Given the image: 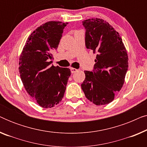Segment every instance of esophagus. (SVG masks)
Listing matches in <instances>:
<instances>
[{
  "mask_svg": "<svg viewBox=\"0 0 147 147\" xmlns=\"http://www.w3.org/2000/svg\"><path fill=\"white\" fill-rule=\"evenodd\" d=\"M70 69H71V71L72 74H74V73H76V71H78V69H76V68L71 67V68H70Z\"/></svg>",
  "mask_w": 147,
  "mask_h": 147,
  "instance_id": "esophagus-1",
  "label": "esophagus"
}]
</instances>
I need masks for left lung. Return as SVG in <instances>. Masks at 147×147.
Here are the masks:
<instances>
[{
	"instance_id": "8db88e82",
	"label": "left lung",
	"mask_w": 147,
	"mask_h": 147,
	"mask_svg": "<svg viewBox=\"0 0 147 147\" xmlns=\"http://www.w3.org/2000/svg\"><path fill=\"white\" fill-rule=\"evenodd\" d=\"M82 25L86 47L97 55L94 69L84 71L82 89L92 103L105 105L113 101L123 86L128 67L127 52L119 33L103 19H89Z\"/></svg>"
}]
</instances>
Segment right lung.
<instances>
[{"label":"right lung","instance_id":"add662e5","mask_svg":"<svg viewBox=\"0 0 147 147\" xmlns=\"http://www.w3.org/2000/svg\"><path fill=\"white\" fill-rule=\"evenodd\" d=\"M67 23L49 21L28 38L19 58L20 77L27 93L41 107L52 108L61 101L71 71L51 65V51L57 49Z\"/></svg>","mask_w":147,"mask_h":147}]
</instances>
